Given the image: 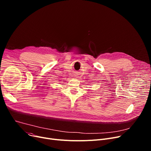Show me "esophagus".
I'll return each instance as SVG.
<instances>
[{
	"mask_svg": "<svg viewBox=\"0 0 151 151\" xmlns=\"http://www.w3.org/2000/svg\"><path fill=\"white\" fill-rule=\"evenodd\" d=\"M79 73L78 72H75V73L74 74V78H78V76H79Z\"/></svg>",
	"mask_w": 151,
	"mask_h": 151,
	"instance_id": "esophagus-1",
	"label": "esophagus"
}]
</instances>
